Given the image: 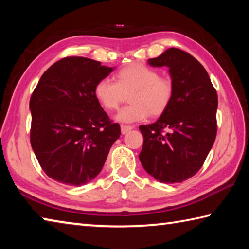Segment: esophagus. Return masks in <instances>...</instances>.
<instances>
[{
    "mask_svg": "<svg viewBox=\"0 0 249 249\" xmlns=\"http://www.w3.org/2000/svg\"><path fill=\"white\" fill-rule=\"evenodd\" d=\"M130 129H133V126H128V125H121V132H122V134H126V133H128Z\"/></svg>",
    "mask_w": 249,
    "mask_h": 249,
    "instance_id": "obj_1",
    "label": "esophagus"
}]
</instances>
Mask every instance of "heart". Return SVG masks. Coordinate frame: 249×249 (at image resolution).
<instances>
[{
    "label": "heart",
    "instance_id": "1",
    "mask_svg": "<svg viewBox=\"0 0 249 249\" xmlns=\"http://www.w3.org/2000/svg\"><path fill=\"white\" fill-rule=\"evenodd\" d=\"M128 107L121 108L115 120L121 123L145 121L150 115L162 114L174 95V83L169 78L160 77L156 69L142 64H132L116 74V82L108 78L95 83L94 98L101 107L112 111L119 107L125 93L131 92Z\"/></svg>",
    "mask_w": 249,
    "mask_h": 249
}]
</instances>
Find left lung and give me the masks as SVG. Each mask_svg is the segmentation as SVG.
I'll list each match as a JSON object with an SVG mask.
<instances>
[{"instance_id":"obj_1","label":"left lung","mask_w":249,"mask_h":249,"mask_svg":"<svg viewBox=\"0 0 249 249\" xmlns=\"http://www.w3.org/2000/svg\"><path fill=\"white\" fill-rule=\"evenodd\" d=\"M148 65L169 68L174 95L155 123L140 126V160L160 182H182L200 170L215 141L216 91L204 67L181 49H167Z\"/></svg>"}]
</instances>
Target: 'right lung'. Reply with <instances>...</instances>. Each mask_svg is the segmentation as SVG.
Here are the masks:
<instances>
[{
  "instance_id": "1",
  "label": "right lung",
  "mask_w": 249,
  "mask_h": 249,
  "mask_svg": "<svg viewBox=\"0 0 249 249\" xmlns=\"http://www.w3.org/2000/svg\"><path fill=\"white\" fill-rule=\"evenodd\" d=\"M114 68L84 57H67L41 75L34 90L31 144L45 174L83 185L98 176L121 127L94 98L100 79Z\"/></svg>"
}]
</instances>
